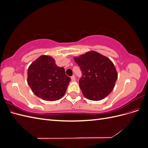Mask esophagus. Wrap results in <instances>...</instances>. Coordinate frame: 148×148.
<instances>
[{"label":"esophagus","instance_id":"1","mask_svg":"<svg viewBox=\"0 0 148 148\" xmlns=\"http://www.w3.org/2000/svg\"><path fill=\"white\" fill-rule=\"evenodd\" d=\"M71 80H72V81H75L76 78H75V75H73L72 77H71Z\"/></svg>","mask_w":148,"mask_h":148}]
</instances>
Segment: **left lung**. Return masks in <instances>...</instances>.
<instances>
[{
    "mask_svg": "<svg viewBox=\"0 0 148 148\" xmlns=\"http://www.w3.org/2000/svg\"><path fill=\"white\" fill-rule=\"evenodd\" d=\"M74 60L82 72L79 84L83 95L88 99L102 100L113 90L117 72L108 57L96 51H89L75 57Z\"/></svg>",
    "mask_w": 148,
    "mask_h": 148,
    "instance_id": "1",
    "label": "left lung"
}]
</instances>
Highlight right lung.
Segmentation results:
<instances>
[{
  "mask_svg": "<svg viewBox=\"0 0 148 148\" xmlns=\"http://www.w3.org/2000/svg\"><path fill=\"white\" fill-rule=\"evenodd\" d=\"M71 78L63 67L58 66L49 56H41L28 69L27 82L36 96L47 101L63 97Z\"/></svg>",
  "mask_w": 148,
  "mask_h": 148,
  "instance_id": "right-lung-1",
  "label": "right lung"
}]
</instances>
